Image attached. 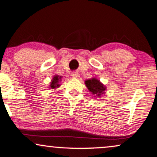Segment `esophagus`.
Returning a JSON list of instances; mask_svg holds the SVG:
<instances>
[{"instance_id": "34e87169", "label": "esophagus", "mask_w": 157, "mask_h": 157, "mask_svg": "<svg viewBox=\"0 0 157 157\" xmlns=\"http://www.w3.org/2000/svg\"><path fill=\"white\" fill-rule=\"evenodd\" d=\"M71 76H72L74 78H79V77H80V74L77 72V71H75V72L71 73Z\"/></svg>"}]
</instances>
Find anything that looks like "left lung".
I'll use <instances>...</instances> for the list:
<instances>
[{
	"instance_id": "8db88e82",
	"label": "left lung",
	"mask_w": 157,
	"mask_h": 157,
	"mask_svg": "<svg viewBox=\"0 0 157 157\" xmlns=\"http://www.w3.org/2000/svg\"><path fill=\"white\" fill-rule=\"evenodd\" d=\"M85 84L90 93L96 98H101V96L105 93V90L107 89L106 86L96 77L86 80L85 81Z\"/></svg>"
}]
</instances>
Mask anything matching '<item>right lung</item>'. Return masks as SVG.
<instances>
[{"instance_id": "add662e5", "label": "right lung", "mask_w": 157, "mask_h": 157, "mask_svg": "<svg viewBox=\"0 0 157 157\" xmlns=\"http://www.w3.org/2000/svg\"><path fill=\"white\" fill-rule=\"evenodd\" d=\"M62 80V76H60V75H55V76L52 77V80H51L50 86H49V88H51V89L56 90L58 88H59L60 86V82H61Z\"/></svg>"}]
</instances>
